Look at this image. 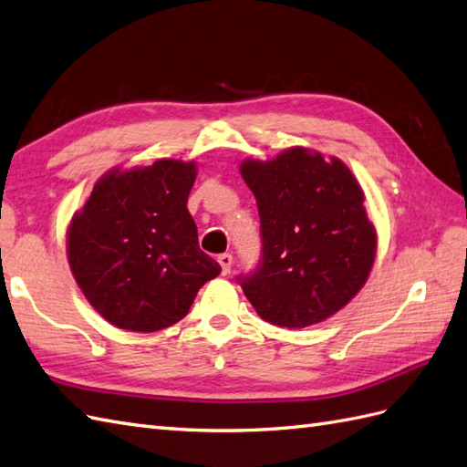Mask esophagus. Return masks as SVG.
Here are the masks:
<instances>
[{
    "instance_id": "34e87169",
    "label": "esophagus",
    "mask_w": 467,
    "mask_h": 467,
    "mask_svg": "<svg viewBox=\"0 0 467 467\" xmlns=\"http://www.w3.org/2000/svg\"><path fill=\"white\" fill-rule=\"evenodd\" d=\"M219 265L223 268V275H229L231 266H233V254H229V253L219 254Z\"/></svg>"
}]
</instances>
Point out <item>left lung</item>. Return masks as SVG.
<instances>
[{"label": "left lung", "instance_id": "1", "mask_svg": "<svg viewBox=\"0 0 467 467\" xmlns=\"http://www.w3.org/2000/svg\"><path fill=\"white\" fill-rule=\"evenodd\" d=\"M241 175L263 236L256 270L238 276L244 296L275 327L330 318L360 292L376 258V229L352 171L336 157L290 147L270 161H243Z\"/></svg>", "mask_w": 467, "mask_h": 467}]
</instances>
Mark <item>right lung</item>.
I'll return each mask as SVG.
<instances>
[{
  "instance_id": "obj_1",
  "label": "right lung",
  "mask_w": 467,
  "mask_h": 467,
  "mask_svg": "<svg viewBox=\"0 0 467 467\" xmlns=\"http://www.w3.org/2000/svg\"><path fill=\"white\" fill-rule=\"evenodd\" d=\"M197 165L159 159L111 169L95 182L67 229V260L89 305L113 327L157 332L181 318L221 275L199 248L187 199Z\"/></svg>"
}]
</instances>
